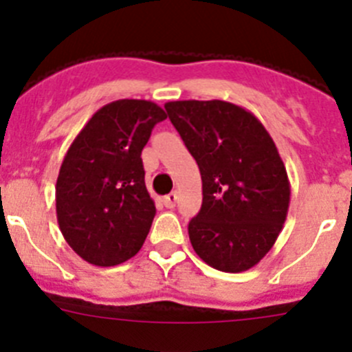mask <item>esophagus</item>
Listing matches in <instances>:
<instances>
[{
    "mask_svg": "<svg viewBox=\"0 0 352 352\" xmlns=\"http://www.w3.org/2000/svg\"><path fill=\"white\" fill-rule=\"evenodd\" d=\"M163 204H164V207H168V208L175 207V204H177V192H170V195L164 196Z\"/></svg>",
    "mask_w": 352,
    "mask_h": 352,
    "instance_id": "34e87169",
    "label": "esophagus"
}]
</instances>
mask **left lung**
<instances>
[{"label": "left lung", "mask_w": 352, "mask_h": 352, "mask_svg": "<svg viewBox=\"0 0 352 352\" xmlns=\"http://www.w3.org/2000/svg\"><path fill=\"white\" fill-rule=\"evenodd\" d=\"M164 109L201 173L204 201L188 226L192 249L215 270H249L274 247L289 208L274 140L249 110L228 101H168Z\"/></svg>", "instance_id": "1"}]
</instances>
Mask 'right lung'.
I'll use <instances>...</instances> for the list:
<instances>
[{
  "label": "right lung",
  "mask_w": 352,
  "mask_h": 352,
  "mask_svg": "<svg viewBox=\"0 0 352 352\" xmlns=\"http://www.w3.org/2000/svg\"><path fill=\"white\" fill-rule=\"evenodd\" d=\"M166 113L147 100L101 107L78 133L56 182L68 245L91 265L116 267L144 245L156 205L145 188L142 148Z\"/></svg>",
  "instance_id": "1"
}]
</instances>
